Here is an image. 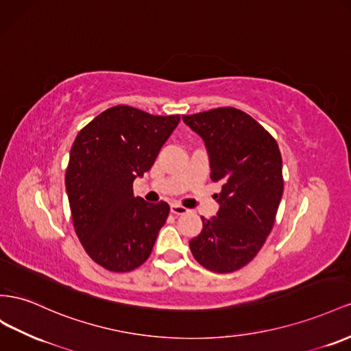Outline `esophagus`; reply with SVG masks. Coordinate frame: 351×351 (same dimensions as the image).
<instances>
[{
  "mask_svg": "<svg viewBox=\"0 0 351 351\" xmlns=\"http://www.w3.org/2000/svg\"><path fill=\"white\" fill-rule=\"evenodd\" d=\"M169 210H171L173 214H177V215L186 214V213L189 211L187 208H184V206H182V205H178V204H171V206H169Z\"/></svg>",
  "mask_w": 351,
  "mask_h": 351,
  "instance_id": "1",
  "label": "esophagus"
}]
</instances>
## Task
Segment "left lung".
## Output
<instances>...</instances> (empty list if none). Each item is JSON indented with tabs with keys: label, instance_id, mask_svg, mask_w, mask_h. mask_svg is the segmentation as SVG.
Masks as SVG:
<instances>
[{
	"label": "left lung",
	"instance_id": "left-lung-1",
	"mask_svg": "<svg viewBox=\"0 0 351 351\" xmlns=\"http://www.w3.org/2000/svg\"><path fill=\"white\" fill-rule=\"evenodd\" d=\"M204 140L211 180L221 183L220 208L189 245L195 260L215 273L239 270L258 254L283 193L279 146L257 121L234 108L183 115Z\"/></svg>",
	"mask_w": 351,
	"mask_h": 351
}]
</instances>
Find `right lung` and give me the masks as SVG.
<instances>
[{
    "label": "right lung",
    "instance_id": "obj_1",
    "mask_svg": "<svg viewBox=\"0 0 351 351\" xmlns=\"http://www.w3.org/2000/svg\"><path fill=\"white\" fill-rule=\"evenodd\" d=\"M178 122L180 115L119 105L101 112L73 141L64 178L73 227L106 270H134L154 250L169 205L134 197L132 183L152 168Z\"/></svg>",
    "mask_w": 351,
    "mask_h": 351
}]
</instances>
